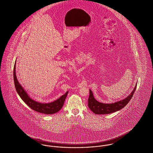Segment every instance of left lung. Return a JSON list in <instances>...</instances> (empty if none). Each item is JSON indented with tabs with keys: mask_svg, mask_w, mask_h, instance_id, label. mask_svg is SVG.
I'll return each mask as SVG.
<instances>
[{
	"mask_svg": "<svg viewBox=\"0 0 153 153\" xmlns=\"http://www.w3.org/2000/svg\"><path fill=\"white\" fill-rule=\"evenodd\" d=\"M137 86L136 85L132 92L126 98L111 104H104L98 102L95 99L92 92L89 89L88 107L90 110L96 114H107L117 111L124 108L128 102H129L136 90Z\"/></svg>",
	"mask_w": 153,
	"mask_h": 153,
	"instance_id": "obj_1",
	"label": "left lung"
}]
</instances>
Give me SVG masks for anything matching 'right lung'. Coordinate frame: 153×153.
Listing matches in <instances>:
<instances>
[{
  "mask_svg": "<svg viewBox=\"0 0 153 153\" xmlns=\"http://www.w3.org/2000/svg\"><path fill=\"white\" fill-rule=\"evenodd\" d=\"M16 61L13 67V80L16 91L22 100L32 110L45 114H52L58 112L62 107L68 92L59 98L50 103H40L31 99L18 81L16 76Z\"/></svg>",
  "mask_w": 153,
  "mask_h": 153,
  "instance_id": "1",
  "label": "right lung"
}]
</instances>
